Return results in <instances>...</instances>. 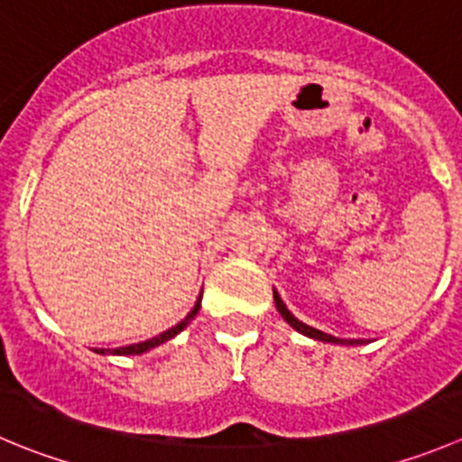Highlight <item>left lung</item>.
Instances as JSON below:
<instances>
[{
    "mask_svg": "<svg viewBox=\"0 0 462 462\" xmlns=\"http://www.w3.org/2000/svg\"><path fill=\"white\" fill-rule=\"evenodd\" d=\"M273 298H275V307H277V311L282 313V318H284L286 322H289L291 327H293L295 331H300V334H304V336H309V338H316V340H322V343H338V345H361L364 343V340H355V338H350V340H343V338H336V336H329V334H325V331H320V329H313V327H309V325H304L302 320H298V318L293 316V313L289 311V309H286V304L282 302V298H280V293H277L275 289H273Z\"/></svg>",
    "mask_w": 462,
    "mask_h": 462,
    "instance_id": "obj_1",
    "label": "left lung"
}]
</instances>
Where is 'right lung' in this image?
<instances>
[{"instance_id":"1","label":"right lung","mask_w":462,"mask_h":462,"mask_svg":"<svg viewBox=\"0 0 462 462\" xmlns=\"http://www.w3.org/2000/svg\"><path fill=\"white\" fill-rule=\"evenodd\" d=\"M200 298H203V293H200V295H199V300H196L194 309H191V311L187 313V316L182 318V320L178 322L176 327H171V329L162 331V334H160V336H153V338H149V340H142V343L126 345V347H117V350H112V355H119V356H126V355H142V352H149V350H153V347H158V345L167 343L169 338H173V336L180 334V331L185 329V327L189 325L191 320H194V316H196V313H199V309H200ZM97 352H98V355H106V350H97Z\"/></svg>"}]
</instances>
